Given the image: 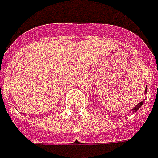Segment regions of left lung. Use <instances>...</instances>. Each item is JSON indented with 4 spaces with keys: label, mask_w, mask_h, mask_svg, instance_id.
Returning a JSON list of instances; mask_svg holds the SVG:
<instances>
[{
    "label": "left lung",
    "mask_w": 158,
    "mask_h": 158,
    "mask_svg": "<svg viewBox=\"0 0 158 158\" xmlns=\"http://www.w3.org/2000/svg\"><path fill=\"white\" fill-rule=\"evenodd\" d=\"M146 92H147V88H145V93H146ZM143 104H144V101H141V102H140V103H139L138 105H137V106H135V108H133V109H132V110H133V111H137V110H138L139 109L140 107H141L142 105H143Z\"/></svg>",
    "instance_id": "8db88e82"
}]
</instances>
